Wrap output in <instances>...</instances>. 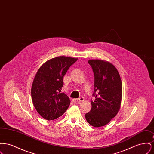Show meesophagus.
Masks as SVG:
<instances>
[{
    "label": "esophagus",
    "mask_w": 154,
    "mask_h": 154,
    "mask_svg": "<svg viewBox=\"0 0 154 154\" xmlns=\"http://www.w3.org/2000/svg\"><path fill=\"white\" fill-rule=\"evenodd\" d=\"M84 100V98L83 97H81L79 99H73V102L74 103L82 102Z\"/></svg>",
    "instance_id": "1"
}]
</instances>
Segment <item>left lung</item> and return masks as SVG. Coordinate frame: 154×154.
<instances>
[{"label":"left lung","mask_w":154,"mask_h":154,"mask_svg":"<svg viewBox=\"0 0 154 154\" xmlns=\"http://www.w3.org/2000/svg\"><path fill=\"white\" fill-rule=\"evenodd\" d=\"M94 74V100H91L92 108L85 114L88 123L94 127L107 124L116 117L120 109L122 85L116 67L103 60L88 61Z\"/></svg>","instance_id":"1"}]
</instances>
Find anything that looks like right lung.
I'll return each instance as SVG.
<instances>
[{
  "label": "right lung",
  "instance_id": "right-lung-1",
  "mask_svg": "<svg viewBox=\"0 0 154 154\" xmlns=\"http://www.w3.org/2000/svg\"><path fill=\"white\" fill-rule=\"evenodd\" d=\"M77 58L58 57L45 62L38 70L33 81L31 96L38 113L47 120L62 116L68 109L70 100L61 92L63 77Z\"/></svg>",
  "mask_w": 154,
  "mask_h": 154
}]
</instances>
